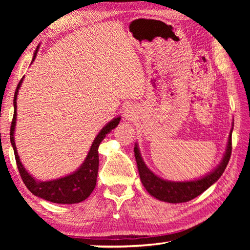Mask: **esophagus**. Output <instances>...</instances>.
Returning a JSON list of instances; mask_svg holds the SVG:
<instances>
[{"label":"esophagus","mask_w":250,"mask_h":250,"mask_svg":"<svg viewBox=\"0 0 250 250\" xmlns=\"http://www.w3.org/2000/svg\"><path fill=\"white\" fill-rule=\"evenodd\" d=\"M135 115H137V113L134 112L133 108L126 107L124 111V119L126 121H132L135 119Z\"/></svg>","instance_id":"obj_1"}]
</instances>
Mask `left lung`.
I'll use <instances>...</instances> for the list:
<instances>
[{
  "label": "left lung",
  "instance_id": "1",
  "mask_svg": "<svg viewBox=\"0 0 250 250\" xmlns=\"http://www.w3.org/2000/svg\"><path fill=\"white\" fill-rule=\"evenodd\" d=\"M234 125V122H232ZM231 132L228 135V141L222 161L213 171L207 173L204 176L189 181H167L154 174L143 161L138 143L134 145V156L137 161L139 175L143 186L151 196L167 203H184L188 202L206 191L209 186L213 185L225 171L231 154Z\"/></svg>",
  "mask_w": 250,
  "mask_h": 250
}]
</instances>
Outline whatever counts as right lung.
Masks as SVG:
<instances>
[{
  "mask_svg": "<svg viewBox=\"0 0 250 250\" xmlns=\"http://www.w3.org/2000/svg\"><path fill=\"white\" fill-rule=\"evenodd\" d=\"M40 46L34 53V56L32 59V62L35 61V57L37 55V50H39ZM24 77L21 79L18 87H16L15 94H14V116L13 121H12L11 125V132H10V139L12 146H13L16 164H18L19 171L21 177L26 185V188L31 191L34 195L39 196L43 200H46L52 203H57V204H76V203H80L86 200V198L90 195L94 191L96 182H97V175H98V167H99V155H98V147L101 141L104 140L110 131L113 130L116 126L119 125L121 117L118 116L116 118L108 122L103 129L99 131L97 134L94 142L90 146L89 151L86 159L83 160L77 170L74 171L70 174H67L65 176L58 177V179H54L50 181H37L35 177L29 174L28 171L25 168L20 160V156L16 150L15 145V125H16V119H18V113H16V101H18V95L21 86H22Z\"/></svg>",
  "mask_w": 250,
  "mask_h": 250,
  "instance_id": "obj_1",
  "label": "right lung"
}]
</instances>
